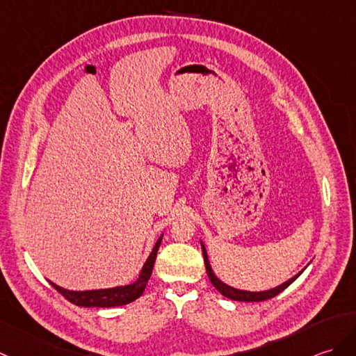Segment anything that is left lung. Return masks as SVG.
I'll return each instance as SVG.
<instances>
[{
	"instance_id": "8db88e82",
	"label": "left lung",
	"mask_w": 356,
	"mask_h": 356,
	"mask_svg": "<svg viewBox=\"0 0 356 356\" xmlns=\"http://www.w3.org/2000/svg\"><path fill=\"white\" fill-rule=\"evenodd\" d=\"M202 252H203V258H204L206 273H208V277L211 280V284L216 286L222 296L227 297V299L238 300V302H262V300H268V299H271V297H275L279 293H282L286 286H290L294 282V280L302 275L303 270H305L303 268L302 271L297 273L294 277H291L290 280H286V282H284L282 285H279L276 288H271V290H267V291H244V290H236V288H234V286L226 285L225 282H221V280L216 275H213L212 267H211L209 259H208V253H206V249H204L203 243H202Z\"/></svg>"
}]
</instances>
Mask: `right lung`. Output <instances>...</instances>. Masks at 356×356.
Here are the masks:
<instances>
[{
	"label": "right lung",
	"instance_id": "add662e5",
	"mask_svg": "<svg viewBox=\"0 0 356 356\" xmlns=\"http://www.w3.org/2000/svg\"><path fill=\"white\" fill-rule=\"evenodd\" d=\"M162 241V235L161 238L156 241L153 250L148 256L143 270L139 273V277L135 280L134 284L130 285H124V286H115V288H106V290H89V291H70L65 290V288L53 284L49 280L57 291H59L66 300H70L71 303L77 305V307H97V308H112V307H121V305H127L130 302L136 300L138 297L143 296L148 279L152 276L153 266L156 261V254H158L159 245Z\"/></svg>",
	"mask_w": 356,
	"mask_h": 356
}]
</instances>
